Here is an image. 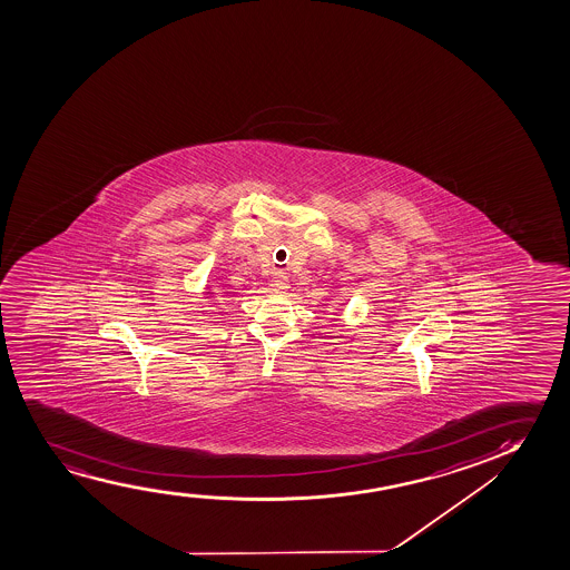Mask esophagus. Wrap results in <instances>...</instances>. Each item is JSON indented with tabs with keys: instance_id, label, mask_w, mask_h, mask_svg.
<instances>
[{
	"instance_id": "34e87169",
	"label": "esophagus",
	"mask_w": 570,
	"mask_h": 570,
	"mask_svg": "<svg viewBox=\"0 0 570 570\" xmlns=\"http://www.w3.org/2000/svg\"><path fill=\"white\" fill-rule=\"evenodd\" d=\"M288 276H284V274H274L273 281H271V286H273L274 292H284V289H288Z\"/></svg>"
}]
</instances>
